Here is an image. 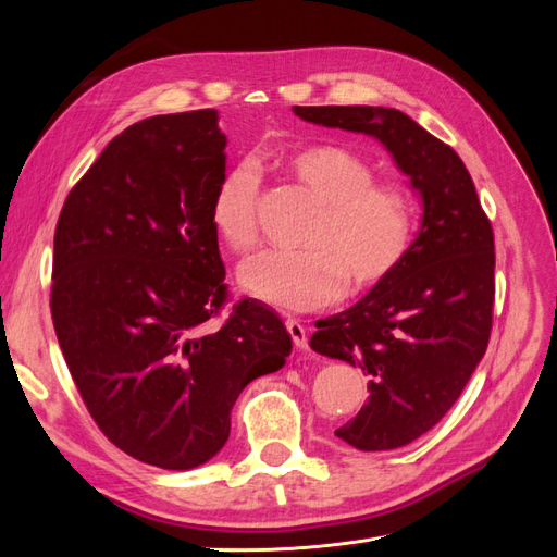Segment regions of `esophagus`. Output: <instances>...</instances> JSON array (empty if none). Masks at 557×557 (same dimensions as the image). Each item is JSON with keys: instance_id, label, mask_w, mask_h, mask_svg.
<instances>
[{"instance_id": "obj_1", "label": "esophagus", "mask_w": 557, "mask_h": 557, "mask_svg": "<svg viewBox=\"0 0 557 557\" xmlns=\"http://www.w3.org/2000/svg\"><path fill=\"white\" fill-rule=\"evenodd\" d=\"M285 327H288V332H290V336H293V344L297 346V348H309V332H307V327L299 323V320H295V318H288L285 320Z\"/></svg>"}]
</instances>
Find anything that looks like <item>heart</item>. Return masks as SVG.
Listing matches in <instances>:
<instances>
[{"label":"heart","instance_id":"b5f03b06","mask_svg":"<svg viewBox=\"0 0 557 557\" xmlns=\"http://www.w3.org/2000/svg\"><path fill=\"white\" fill-rule=\"evenodd\" d=\"M288 170L318 199L299 250H262L242 264V285L281 311H313L346 293L376 288L407 258L413 199L395 181H376L374 164L346 146L318 144L288 158ZM262 181L239 162L218 181L211 225L234 252L260 242Z\"/></svg>","mask_w":557,"mask_h":557}]
</instances>
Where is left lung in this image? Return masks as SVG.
<instances>
[{
  "label": "left lung",
  "mask_w": 557,
  "mask_h": 557,
  "mask_svg": "<svg viewBox=\"0 0 557 557\" xmlns=\"http://www.w3.org/2000/svg\"><path fill=\"white\" fill-rule=\"evenodd\" d=\"M309 123L364 132L423 195L407 258L356 307L318 320L311 348L369 374L360 413L334 434L358 450H393L432 430L491 342L495 237L455 150L407 113L381 107H293Z\"/></svg>",
  "instance_id": "obj_1"
}]
</instances>
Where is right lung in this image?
I'll return each instance as SVG.
<instances>
[{"mask_svg":"<svg viewBox=\"0 0 557 557\" xmlns=\"http://www.w3.org/2000/svg\"><path fill=\"white\" fill-rule=\"evenodd\" d=\"M213 109L127 127L66 195L50 315L88 413L107 440L162 469L211 460L244 387L293 342L260 301L227 309L211 199L225 174Z\"/></svg>","mask_w":557,"mask_h":557,"instance_id":"obj_1","label":"right lung"}]
</instances>
